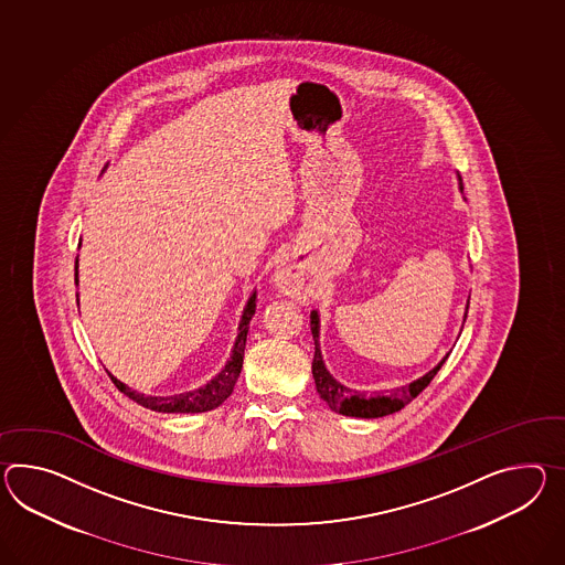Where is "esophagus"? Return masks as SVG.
I'll use <instances>...</instances> for the list:
<instances>
[{
    "instance_id": "esophagus-1",
    "label": "esophagus",
    "mask_w": 565,
    "mask_h": 565,
    "mask_svg": "<svg viewBox=\"0 0 565 565\" xmlns=\"http://www.w3.org/2000/svg\"><path fill=\"white\" fill-rule=\"evenodd\" d=\"M276 284L277 288L281 289V291H286V294H291V291H296V289H300V269H298V265L294 262H289V259H284V262L279 263V267H277L276 271Z\"/></svg>"
}]
</instances>
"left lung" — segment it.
Returning a JSON list of instances; mask_svg holds the SVG:
<instances>
[{
    "instance_id": "1",
    "label": "left lung",
    "mask_w": 565,
    "mask_h": 565,
    "mask_svg": "<svg viewBox=\"0 0 565 565\" xmlns=\"http://www.w3.org/2000/svg\"><path fill=\"white\" fill-rule=\"evenodd\" d=\"M459 188L463 190L461 185V175H459ZM468 318V312H466ZM310 331H312V339H315V361H312V375H315V384H317V392L320 394V398L324 399L331 411L334 413L344 414V416H358V418H380L385 414H394L402 411L406 404H411L425 387H427L433 377L437 375L440 370V365L445 363V359L440 361L439 365L428 372L427 375H423L420 380H416L413 384L404 385L398 390H392L387 394H375V396H365V394H359L353 392L349 387H344L343 384H339L331 373L327 372L324 363H322V355H320V347H318V315L312 312L310 315Z\"/></svg>"
}]
</instances>
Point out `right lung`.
Masks as SVG:
<instances>
[{"instance_id": "1", "label": "right lung", "mask_w": 565, "mask_h": 565, "mask_svg": "<svg viewBox=\"0 0 565 565\" xmlns=\"http://www.w3.org/2000/svg\"><path fill=\"white\" fill-rule=\"evenodd\" d=\"M75 269H77V263H75ZM75 281H77V271H75ZM255 310H257V294L253 291V296L248 298L247 308L243 312V318H241V324H238V337H236V343H234L233 355L228 359V363L224 365V370L210 384L200 387V390L185 392L180 396H167V398L145 396V394H138L135 390H130L122 382H118L110 373L108 375H110L114 385L125 396L135 399L137 404L149 408V411H154V413H207V411H214L233 394L234 384L241 375L243 358H245V343H247L248 322L255 315Z\"/></svg>"}]
</instances>
